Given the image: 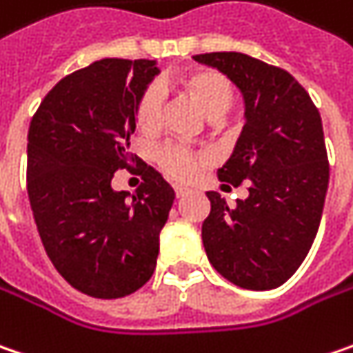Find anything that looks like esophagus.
Segmentation results:
<instances>
[{
    "mask_svg": "<svg viewBox=\"0 0 353 353\" xmlns=\"http://www.w3.org/2000/svg\"><path fill=\"white\" fill-rule=\"evenodd\" d=\"M186 192H188V190H186L185 186H174V194H176V199H183Z\"/></svg>",
    "mask_w": 353,
    "mask_h": 353,
    "instance_id": "esophagus-1",
    "label": "esophagus"
}]
</instances>
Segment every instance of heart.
<instances>
[{
    "mask_svg": "<svg viewBox=\"0 0 353 353\" xmlns=\"http://www.w3.org/2000/svg\"><path fill=\"white\" fill-rule=\"evenodd\" d=\"M174 83L181 87V91L204 115L212 121L224 117L234 105L236 91L232 81L221 71L214 69H192L188 73L176 75ZM134 123L137 129L145 134H152L161 129L163 117H165V93L159 83L147 85L139 97L134 101ZM206 157L199 150H192L179 145V143H168L157 150V165L163 168V172L168 174L174 181L186 183L196 176L199 168L203 167Z\"/></svg>",
    "mask_w": 353,
    "mask_h": 353,
    "instance_id": "obj_1",
    "label": "heart"
}]
</instances>
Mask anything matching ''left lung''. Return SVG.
Instances as JSON below:
<instances>
[{
  "label": "left lung",
  "instance_id": "1",
  "mask_svg": "<svg viewBox=\"0 0 353 353\" xmlns=\"http://www.w3.org/2000/svg\"><path fill=\"white\" fill-rule=\"evenodd\" d=\"M236 85L246 125L222 183L248 185V199L228 206L206 192L210 214L203 244L214 270L246 290L284 284L308 256L322 221L330 165L322 119L288 71L236 51L194 55Z\"/></svg>",
  "mask_w": 353,
  "mask_h": 353
}]
</instances>
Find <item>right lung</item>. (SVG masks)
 Masks as SVG:
<instances>
[{"label": "right lung", "instance_id": "1", "mask_svg": "<svg viewBox=\"0 0 353 353\" xmlns=\"http://www.w3.org/2000/svg\"><path fill=\"white\" fill-rule=\"evenodd\" d=\"M159 73L149 59H101L63 77L27 132V194L55 270L101 300L125 298L157 268L159 234L174 190L129 152L134 101ZM137 163L131 197L110 188L114 170Z\"/></svg>", "mask_w": 353, "mask_h": 353}]
</instances>
